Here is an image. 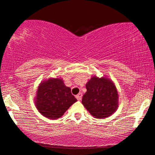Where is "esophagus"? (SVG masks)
<instances>
[{"label":"esophagus","mask_w":155,"mask_h":155,"mask_svg":"<svg viewBox=\"0 0 155 155\" xmlns=\"http://www.w3.org/2000/svg\"><path fill=\"white\" fill-rule=\"evenodd\" d=\"M82 97V94L81 92L79 93V94H78V95H76V98H77V99H78V101H80V100H81Z\"/></svg>","instance_id":"34e87169"}]
</instances>
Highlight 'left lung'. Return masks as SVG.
I'll return each mask as SVG.
<instances>
[{
    "instance_id": "left-lung-1",
    "label": "left lung",
    "mask_w": 155,
    "mask_h": 155,
    "mask_svg": "<svg viewBox=\"0 0 155 155\" xmlns=\"http://www.w3.org/2000/svg\"><path fill=\"white\" fill-rule=\"evenodd\" d=\"M86 89L82 104L94 117L107 118L117 109L118 92L110 80L94 76L86 84Z\"/></svg>"
}]
</instances>
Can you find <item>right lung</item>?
I'll return each instance as SVG.
<instances>
[{
	"label": "right lung",
	"mask_w": 155,
	"mask_h": 155,
	"mask_svg": "<svg viewBox=\"0 0 155 155\" xmlns=\"http://www.w3.org/2000/svg\"><path fill=\"white\" fill-rule=\"evenodd\" d=\"M35 100L38 111L50 119L61 117L77 101L71 88L65 86L59 78H52L40 84Z\"/></svg>",
	"instance_id": "obj_1"
}]
</instances>
